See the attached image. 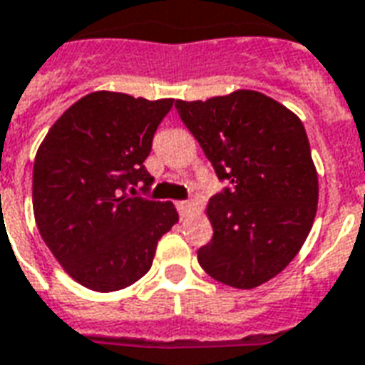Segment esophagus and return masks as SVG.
I'll return each instance as SVG.
<instances>
[{
    "label": "esophagus",
    "mask_w": 365,
    "mask_h": 365,
    "mask_svg": "<svg viewBox=\"0 0 365 365\" xmlns=\"http://www.w3.org/2000/svg\"><path fill=\"white\" fill-rule=\"evenodd\" d=\"M175 207H178V210H180V215H182V217H185L187 212L193 210V203H191V201H178Z\"/></svg>",
    "instance_id": "34e87169"
}]
</instances>
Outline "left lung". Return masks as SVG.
I'll use <instances>...</instances> for the list:
<instances>
[{"instance_id": "8db88e82", "label": "left lung", "mask_w": 365, "mask_h": 365, "mask_svg": "<svg viewBox=\"0 0 365 365\" xmlns=\"http://www.w3.org/2000/svg\"><path fill=\"white\" fill-rule=\"evenodd\" d=\"M175 110L218 180L232 183L207 205L215 234L197 251L199 265L234 288L263 284L296 257L317 212L319 183L304 123L257 91L175 100Z\"/></svg>"}]
</instances>
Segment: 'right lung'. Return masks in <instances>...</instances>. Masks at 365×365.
Returning a JSON list of instances; mask_svg holds the SVG:
<instances>
[{"label":"right lung","instance_id":"obj_1","mask_svg":"<svg viewBox=\"0 0 365 365\" xmlns=\"http://www.w3.org/2000/svg\"><path fill=\"white\" fill-rule=\"evenodd\" d=\"M174 100L98 91L67 108L40 145L32 207L63 271L94 292L145 277L156 244L178 222L174 205L137 195L155 178L143 162Z\"/></svg>","mask_w":365,"mask_h":365}]
</instances>
